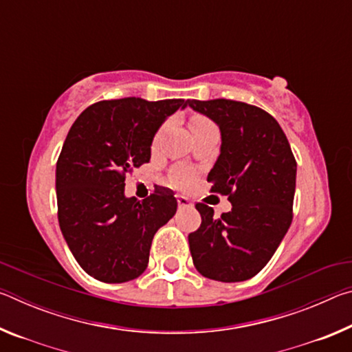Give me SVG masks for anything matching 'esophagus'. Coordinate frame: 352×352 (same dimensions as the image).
Listing matches in <instances>:
<instances>
[{"label": "esophagus", "instance_id": "esophagus-1", "mask_svg": "<svg viewBox=\"0 0 352 352\" xmlns=\"http://www.w3.org/2000/svg\"><path fill=\"white\" fill-rule=\"evenodd\" d=\"M177 201H178V208H188V206H190L189 199L184 197V195H178Z\"/></svg>", "mask_w": 352, "mask_h": 352}]
</instances>
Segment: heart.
Returning <instances> with one entry per match:
<instances>
[{
	"instance_id": "1",
	"label": "heart",
	"mask_w": 352,
	"mask_h": 352,
	"mask_svg": "<svg viewBox=\"0 0 352 352\" xmlns=\"http://www.w3.org/2000/svg\"><path fill=\"white\" fill-rule=\"evenodd\" d=\"M211 126H214V122L210 118H206L204 115H197V113H195V115L189 118V129L192 133L199 132V130H201V129L211 127ZM170 180L175 184V186L184 188V186H188L190 180H192V172H190L188 168H177L174 172H172Z\"/></svg>"
}]
</instances>
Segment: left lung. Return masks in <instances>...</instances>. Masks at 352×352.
I'll return each mask as SVG.
<instances>
[{"label": "left lung", "mask_w": 352, "mask_h": 352, "mask_svg": "<svg viewBox=\"0 0 352 352\" xmlns=\"http://www.w3.org/2000/svg\"><path fill=\"white\" fill-rule=\"evenodd\" d=\"M186 104L220 127L208 182L233 205L214 219L212 208L195 204L201 223L188 237L192 262L214 281H245L272 259L294 219L296 160L276 119L259 107L231 99Z\"/></svg>", "instance_id": "obj_1"}]
</instances>
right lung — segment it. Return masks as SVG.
<instances>
[{"label":"right lung","instance_id":"1","mask_svg":"<svg viewBox=\"0 0 352 352\" xmlns=\"http://www.w3.org/2000/svg\"><path fill=\"white\" fill-rule=\"evenodd\" d=\"M184 99L100 100L76 119L57 160L58 225L88 275L126 283L147 269L157 231L177 211L168 188L142 201L124 195L126 175L148 163L153 135Z\"/></svg>","mask_w":352,"mask_h":352}]
</instances>
